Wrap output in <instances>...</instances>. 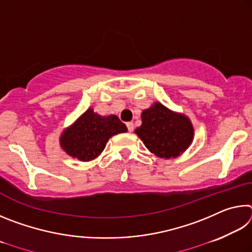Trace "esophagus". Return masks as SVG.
Here are the masks:
<instances>
[{"mask_svg": "<svg viewBox=\"0 0 252 252\" xmlns=\"http://www.w3.org/2000/svg\"><path fill=\"white\" fill-rule=\"evenodd\" d=\"M126 126H127V131L132 132L134 129V126H133V122H127L126 123Z\"/></svg>", "mask_w": 252, "mask_h": 252, "instance_id": "obj_1", "label": "esophagus"}]
</instances>
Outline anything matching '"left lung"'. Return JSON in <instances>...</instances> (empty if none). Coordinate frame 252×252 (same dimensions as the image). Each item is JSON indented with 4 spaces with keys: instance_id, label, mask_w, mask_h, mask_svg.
<instances>
[{
    "instance_id": "obj_1",
    "label": "left lung",
    "mask_w": 252,
    "mask_h": 252,
    "mask_svg": "<svg viewBox=\"0 0 252 252\" xmlns=\"http://www.w3.org/2000/svg\"><path fill=\"white\" fill-rule=\"evenodd\" d=\"M142 125L134 133L153 155L162 159L181 156L192 143L194 130L186 114L174 112L160 102L142 111Z\"/></svg>"
}]
</instances>
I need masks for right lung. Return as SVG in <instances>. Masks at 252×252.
Instances as JSON below:
<instances>
[{
	"label": "right lung",
	"instance_id": "obj_1",
	"mask_svg": "<svg viewBox=\"0 0 252 252\" xmlns=\"http://www.w3.org/2000/svg\"><path fill=\"white\" fill-rule=\"evenodd\" d=\"M127 129L117 116L102 117L89 108L60 135V146L66 155L82 162L96 159L111 136Z\"/></svg>",
	"mask_w": 252,
	"mask_h": 252
}]
</instances>
